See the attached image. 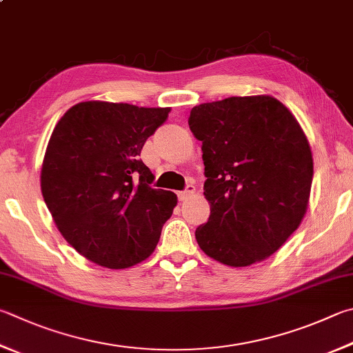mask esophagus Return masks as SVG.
<instances>
[{
	"mask_svg": "<svg viewBox=\"0 0 353 353\" xmlns=\"http://www.w3.org/2000/svg\"><path fill=\"white\" fill-rule=\"evenodd\" d=\"M196 187L194 185H187V188L183 191H179L177 196H179V201H185V199H188L191 194H194Z\"/></svg>",
	"mask_w": 353,
	"mask_h": 353,
	"instance_id": "1",
	"label": "esophagus"
}]
</instances>
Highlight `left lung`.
<instances>
[{
    "instance_id": "left-lung-1",
    "label": "left lung",
    "mask_w": 353,
    "mask_h": 353,
    "mask_svg": "<svg viewBox=\"0 0 353 353\" xmlns=\"http://www.w3.org/2000/svg\"><path fill=\"white\" fill-rule=\"evenodd\" d=\"M188 125L202 142L211 207L196 228L199 247L232 267L267 259L309 202L313 159L296 119L279 100L256 95L194 106Z\"/></svg>"
}]
</instances>
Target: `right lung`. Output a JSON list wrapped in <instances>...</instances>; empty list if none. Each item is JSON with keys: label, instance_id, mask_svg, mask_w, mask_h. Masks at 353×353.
<instances>
[{"label": "right lung", "instance_id": "obj_1", "mask_svg": "<svg viewBox=\"0 0 353 353\" xmlns=\"http://www.w3.org/2000/svg\"><path fill=\"white\" fill-rule=\"evenodd\" d=\"M170 108L83 101L57 123L41 168V193L63 238L108 268L154 252L177 196L151 187L142 152Z\"/></svg>", "mask_w": 353, "mask_h": 353}]
</instances>
